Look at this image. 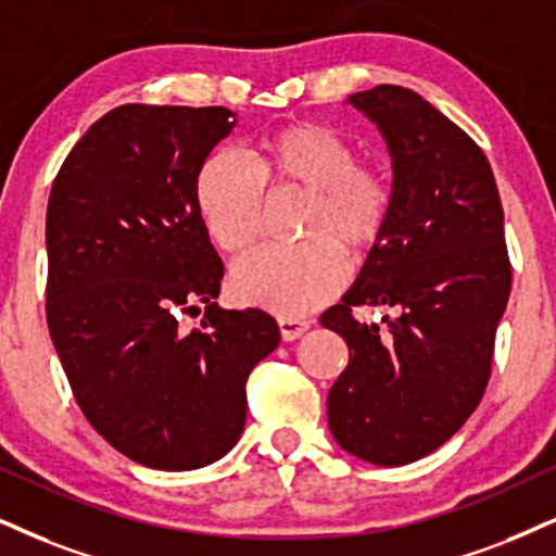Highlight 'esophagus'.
I'll list each match as a JSON object with an SVG mask.
<instances>
[{
    "mask_svg": "<svg viewBox=\"0 0 556 556\" xmlns=\"http://www.w3.org/2000/svg\"><path fill=\"white\" fill-rule=\"evenodd\" d=\"M278 327H280V338L286 342L291 340H299L301 334L312 327V321L306 319H296V317H278Z\"/></svg>",
    "mask_w": 556,
    "mask_h": 556,
    "instance_id": "34e87169",
    "label": "esophagus"
}]
</instances>
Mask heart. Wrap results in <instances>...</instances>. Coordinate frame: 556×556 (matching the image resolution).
<instances>
[{
	"instance_id": "1",
	"label": "heart",
	"mask_w": 556,
	"mask_h": 556,
	"mask_svg": "<svg viewBox=\"0 0 556 556\" xmlns=\"http://www.w3.org/2000/svg\"><path fill=\"white\" fill-rule=\"evenodd\" d=\"M267 193H306L304 242L260 247L231 267L239 301L280 317L327 304L345 286V250L366 255L387 235L394 195L376 162L358 160L345 136L319 123H289L260 136L250 162L235 152L205 156L195 175V208L222 252L237 255L263 231Z\"/></svg>"
}]
</instances>
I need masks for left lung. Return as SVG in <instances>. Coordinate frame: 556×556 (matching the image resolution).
<instances>
[{
  "mask_svg": "<svg viewBox=\"0 0 556 556\" xmlns=\"http://www.w3.org/2000/svg\"><path fill=\"white\" fill-rule=\"evenodd\" d=\"M351 102L389 143L394 208L358 283L319 317L351 351L327 420L348 454L402 467L433 454L482 402L513 267L477 141L407 87L379 85ZM355 305L393 314L383 328L361 326Z\"/></svg>",
  "mask_w": 556,
  "mask_h": 556,
  "instance_id": "1",
  "label": "left lung"
}]
</instances>
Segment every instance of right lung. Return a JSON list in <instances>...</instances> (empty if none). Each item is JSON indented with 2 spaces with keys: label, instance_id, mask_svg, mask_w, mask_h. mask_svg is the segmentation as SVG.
Segmentation results:
<instances>
[{
  "label": "right lung",
  "instance_id": "right-lung-1",
  "mask_svg": "<svg viewBox=\"0 0 556 556\" xmlns=\"http://www.w3.org/2000/svg\"><path fill=\"white\" fill-rule=\"evenodd\" d=\"M226 108H115L77 141L46 214V319L74 400L136 464L222 458L247 417V379L278 348L276 319L218 309L224 280L195 208V175L235 128ZM204 306L201 328L179 317Z\"/></svg>",
  "mask_w": 556,
  "mask_h": 556
}]
</instances>
